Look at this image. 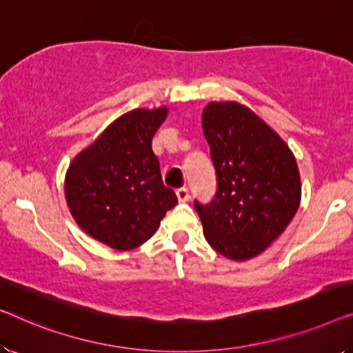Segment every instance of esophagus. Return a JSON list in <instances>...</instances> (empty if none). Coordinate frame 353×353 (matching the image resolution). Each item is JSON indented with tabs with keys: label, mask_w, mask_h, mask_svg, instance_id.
Here are the masks:
<instances>
[{
	"label": "esophagus",
	"mask_w": 353,
	"mask_h": 353,
	"mask_svg": "<svg viewBox=\"0 0 353 353\" xmlns=\"http://www.w3.org/2000/svg\"><path fill=\"white\" fill-rule=\"evenodd\" d=\"M176 194H177V199H179V201H181V203H185V201H188V198H190V192H188L187 187L177 188Z\"/></svg>",
	"instance_id": "esophagus-1"
}]
</instances>
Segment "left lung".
I'll use <instances>...</instances> for the list:
<instances>
[{"instance_id": "8db88e82", "label": "left lung", "mask_w": 353, "mask_h": 353, "mask_svg": "<svg viewBox=\"0 0 353 353\" xmlns=\"http://www.w3.org/2000/svg\"><path fill=\"white\" fill-rule=\"evenodd\" d=\"M201 122L217 172L210 204L194 201L204 238L230 260H250L274 243L296 214V159L285 141L241 103H209Z\"/></svg>"}]
</instances>
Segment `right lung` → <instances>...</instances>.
<instances>
[{
	"instance_id": "1",
	"label": "right lung",
	"mask_w": 353,
	"mask_h": 353,
	"mask_svg": "<svg viewBox=\"0 0 353 353\" xmlns=\"http://www.w3.org/2000/svg\"><path fill=\"white\" fill-rule=\"evenodd\" d=\"M166 117V106L120 115L79 152L66 171L65 198L72 219L115 250L144 244L177 204L152 150V138Z\"/></svg>"
}]
</instances>
